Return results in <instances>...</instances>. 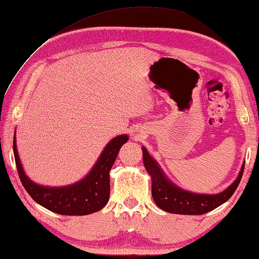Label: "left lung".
I'll use <instances>...</instances> for the list:
<instances>
[{
	"label": "left lung",
	"instance_id": "left-lung-1",
	"mask_svg": "<svg viewBox=\"0 0 259 259\" xmlns=\"http://www.w3.org/2000/svg\"><path fill=\"white\" fill-rule=\"evenodd\" d=\"M143 151V162L146 168V171L151 176L152 181V197L154 203L161 210L175 213V214H204L214 210L221 204L231 198L235 192L236 188L243 175L244 162L239 171V175L231 186L226 188L219 194H196L188 190H184L181 187L168 179L165 171L159 166L157 160L152 158L144 146Z\"/></svg>",
	"mask_w": 259,
	"mask_h": 259
}]
</instances>
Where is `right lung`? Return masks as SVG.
I'll list each match as a JSON object with an SVG mask.
<instances>
[{"instance_id":"obj_1","label":"right lung","mask_w":259,"mask_h":259,"mask_svg":"<svg viewBox=\"0 0 259 259\" xmlns=\"http://www.w3.org/2000/svg\"><path fill=\"white\" fill-rule=\"evenodd\" d=\"M128 135H120L109 141L90 173L79 181L63 187H46L35 183L24 171L20 162L16 133L14 154L18 175L24 188L34 202L47 210L62 215H86L100 211L109 200V171L121 146L128 142Z\"/></svg>"}]
</instances>
